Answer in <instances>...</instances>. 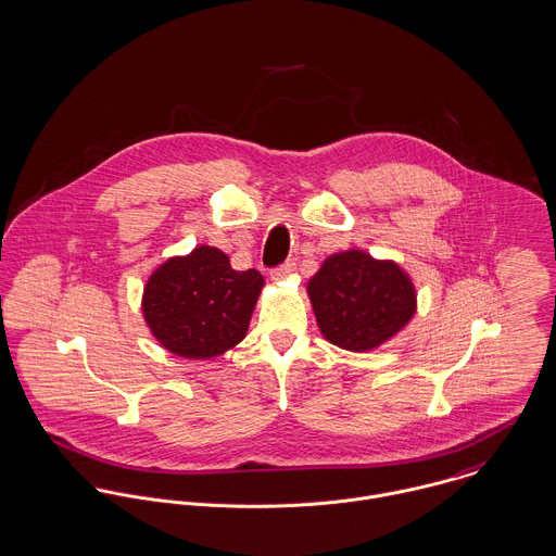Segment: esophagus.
Instances as JSON below:
<instances>
[{
  "instance_id": "1",
  "label": "esophagus",
  "mask_w": 556,
  "mask_h": 556,
  "mask_svg": "<svg viewBox=\"0 0 556 556\" xmlns=\"http://www.w3.org/2000/svg\"><path fill=\"white\" fill-rule=\"evenodd\" d=\"M293 271H295V263H293V261H285L278 269L271 271V278H274V280H282V278H287V276L293 274Z\"/></svg>"
}]
</instances>
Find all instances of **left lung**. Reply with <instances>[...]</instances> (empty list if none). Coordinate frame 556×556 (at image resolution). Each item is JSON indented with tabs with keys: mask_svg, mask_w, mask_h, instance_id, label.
Masks as SVG:
<instances>
[{
	"mask_svg": "<svg viewBox=\"0 0 556 556\" xmlns=\"http://www.w3.org/2000/svg\"><path fill=\"white\" fill-rule=\"evenodd\" d=\"M307 298L325 340L353 353L378 349L416 314V289L404 269L356 249L327 256L307 282Z\"/></svg>",
	"mask_w": 556,
	"mask_h": 556,
	"instance_id": "8db88e82",
	"label": "left lung"
}]
</instances>
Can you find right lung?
<instances>
[{
	"label": "right lung",
	"instance_id": "right-lung-1",
	"mask_svg": "<svg viewBox=\"0 0 556 556\" xmlns=\"http://www.w3.org/2000/svg\"><path fill=\"white\" fill-rule=\"evenodd\" d=\"M263 285L256 269L236 271L227 254L203 244L152 271L142 314L169 353L212 358L244 340Z\"/></svg>",
	"mask_w": 556,
	"mask_h": 556
}]
</instances>
